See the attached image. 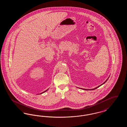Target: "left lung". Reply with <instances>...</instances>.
<instances>
[{
	"label": "left lung",
	"mask_w": 127,
	"mask_h": 127,
	"mask_svg": "<svg viewBox=\"0 0 127 127\" xmlns=\"http://www.w3.org/2000/svg\"><path fill=\"white\" fill-rule=\"evenodd\" d=\"M108 79H107V80H106V81H105V82H104V83H103V84H102L101 85H100V86H98V87H96V88H94V89H91V90H88V89H83V90H86V91H87V90H89H89H95V89H97V88H98L99 87H100V86H101V85H102L103 84H104V83H105V82H106V81H107L108 80ZM80 89H81V88H80Z\"/></svg>",
	"instance_id": "obj_1"
}]
</instances>
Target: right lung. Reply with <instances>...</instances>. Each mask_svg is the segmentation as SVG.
Returning a JSON list of instances; mask_svg holds the SVG:
<instances>
[{
	"label": "right lung",
	"instance_id": "1",
	"mask_svg": "<svg viewBox=\"0 0 127 127\" xmlns=\"http://www.w3.org/2000/svg\"><path fill=\"white\" fill-rule=\"evenodd\" d=\"M48 90H46V91H44V92H43L42 93H40V94H42V93H44V92H46V91H48Z\"/></svg>",
	"mask_w": 127,
	"mask_h": 127
}]
</instances>
